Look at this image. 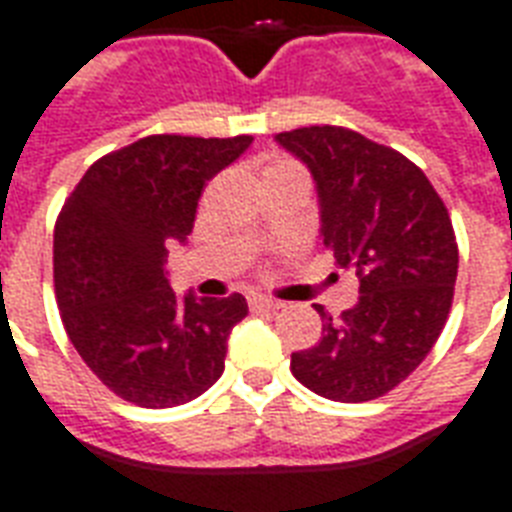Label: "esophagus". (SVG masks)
Here are the masks:
<instances>
[{
    "label": "esophagus",
    "instance_id": "34e87169",
    "mask_svg": "<svg viewBox=\"0 0 512 512\" xmlns=\"http://www.w3.org/2000/svg\"><path fill=\"white\" fill-rule=\"evenodd\" d=\"M282 306V300L265 298V295H249V308H252V311H276V308Z\"/></svg>",
    "mask_w": 512,
    "mask_h": 512
}]
</instances>
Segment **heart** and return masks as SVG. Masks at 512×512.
I'll use <instances>...</instances> for the list:
<instances>
[{
    "label": "heart",
    "mask_w": 512,
    "mask_h": 512,
    "mask_svg": "<svg viewBox=\"0 0 512 512\" xmlns=\"http://www.w3.org/2000/svg\"><path fill=\"white\" fill-rule=\"evenodd\" d=\"M265 171H300V166L298 163L287 161V158H276V161H271V166H268ZM300 174H303V171H300Z\"/></svg>",
    "instance_id": "obj_1"
}]
</instances>
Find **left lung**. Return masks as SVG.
<instances>
[{
    "label": "left lung",
    "instance_id": "8db88e82",
    "mask_svg": "<svg viewBox=\"0 0 512 512\" xmlns=\"http://www.w3.org/2000/svg\"><path fill=\"white\" fill-rule=\"evenodd\" d=\"M317 179L322 239L360 276L357 306L322 317L317 346L295 351L292 376L338 403H368L403 384L446 327L459 247L427 174L403 152L341 126L276 134Z\"/></svg>",
    "mask_w": 512,
    "mask_h": 512
}]
</instances>
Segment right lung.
Here are the masks:
<instances>
[{
  "mask_svg": "<svg viewBox=\"0 0 512 512\" xmlns=\"http://www.w3.org/2000/svg\"><path fill=\"white\" fill-rule=\"evenodd\" d=\"M252 136L152 134L107 152L77 182L53 230V282L69 341L109 392L139 408L204 395L225 370L239 292L179 300L166 279L171 241H185L206 182Z\"/></svg>",
  "mask_w": 512,
  "mask_h": 512,
  "instance_id": "1",
  "label": "right lung"
}]
</instances>
